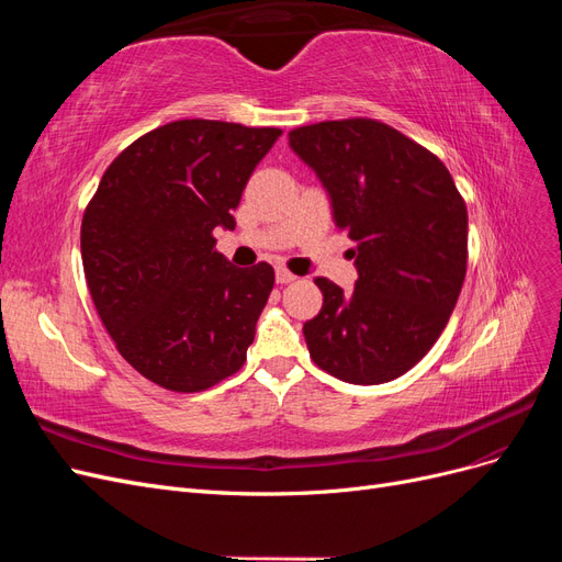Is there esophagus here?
Segmentation results:
<instances>
[{"label":"esophagus","instance_id":"obj_1","mask_svg":"<svg viewBox=\"0 0 562 562\" xmlns=\"http://www.w3.org/2000/svg\"><path fill=\"white\" fill-rule=\"evenodd\" d=\"M295 279H297V277L291 274V271H288V269H277V283L285 285V283H293Z\"/></svg>","mask_w":562,"mask_h":562}]
</instances>
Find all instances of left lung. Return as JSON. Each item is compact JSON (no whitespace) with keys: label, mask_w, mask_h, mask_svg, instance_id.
<instances>
[{"label":"left lung","mask_w":562,"mask_h":562,"mask_svg":"<svg viewBox=\"0 0 562 562\" xmlns=\"http://www.w3.org/2000/svg\"><path fill=\"white\" fill-rule=\"evenodd\" d=\"M288 145L321 180L359 271L351 293L316 279L310 356L351 384L396 380L436 345L462 291L464 201L443 161L372 119L302 126Z\"/></svg>","instance_id":"8db88e82"}]
</instances>
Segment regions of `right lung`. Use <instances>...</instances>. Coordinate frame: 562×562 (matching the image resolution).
Masks as SVG:
<instances>
[{
	"label": "right lung",
	"instance_id": "right-lung-1",
	"mask_svg": "<svg viewBox=\"0 0 562 562\" xmlns=\"http://www.w3.org/2000/svg\"><path fill=\"white\" fill-rule=\"evenodd\" d=\"M279 128L182 119L128 145L81 220V262L100 321L143 378L203 391L246 361L274 269L234 267L213 232L234 229Z\"/></svg>",
	"mask_w": 562,
	"mask_h": 562
}]
</instances>
